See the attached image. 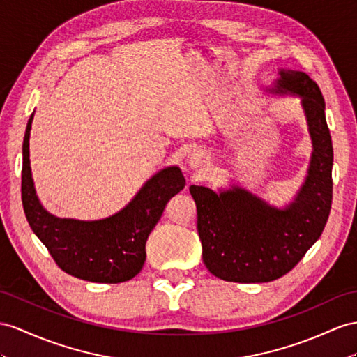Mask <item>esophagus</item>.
Wrapping results in <instances>:
<instances>
[{"label": "esophagus", "mask_w": 357, "mask_h": 357, "mask_svg": "<svg viewBox=\"0 0 357 357\" xmlns=\"http://www.w3.org/2000/svg\"><path fill=\"white\" fill-rule=\"evenodd\" d=\"M187 162H188V166H190L191 169L200 167V166H202V164L205 162V155H204V152H200V151H197V149L191 151V152L188 153Z\"/></svg>", "instance_id": "esophagus-1"}]
</instances>
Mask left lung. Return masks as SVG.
<instances>
[{"instance_id":"8db88e82","label":"left lung","mask_w":357,"mask_h":357,"mask_svg":"<svg viewBox=\"0 0 357 357\" xmlns=\"http://www.w3.org/2000/svg\"><path fill=\"white\" fill-rule=\"evenodd\" d=\"M278 75L267 91L300 98L312 142L307 175L294 199L279 208L236 184L217 191L190 187L204 262L209 273L227 282L282 278L315 244L331 214L333 146L321 90L301 70L279 69Z\"/></svg>"}]
</instances>
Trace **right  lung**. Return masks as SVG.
I'll list each match as a JSON object with an SVG mask.
<instances>
[{"instance_id":"obj_1","label":"right lung","mask_w":357,"mask_h":357,"mask_svg":"<svg viewBox=\"0 0 357 357\" xmlns=\"http://www.w3.org/2000/svg\"><path fill=\"white\" fill-rule=\"evenodd\" d=\"M22 144V205L29 225L57 266L87 282L121 283L143 268L146 241L169 200L185 187L178 166L158 170L121 211L99 220L61 218L48 213L36 195L30 166V131Z\"/></svg>"}]
</instances>
